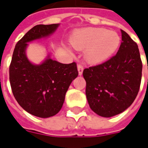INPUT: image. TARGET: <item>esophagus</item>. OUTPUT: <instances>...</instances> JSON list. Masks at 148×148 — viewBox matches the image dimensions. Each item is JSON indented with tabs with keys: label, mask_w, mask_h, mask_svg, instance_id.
Returning a JSON list of instances; mask_svg holds the SVG:
<instances>
[{
	"label": "esophagus",
	"mask_w": 148,
	"mask_h": 148,
	"mask_svg": "<svg viewBox=\"0 0 148 148\" xmlns=\"http://www.w3.org/2000/svg\"><path fill=\"white\" fill-rule=\"evenodd\" d=\"M77 69H78L79 75H81L83 74V71H84V65L82 64H79L77 65Z\"/></svg>",
	"instance_id": "esophagus-1"
}]
</instances>
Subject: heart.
Returning a JSON list of instances; mask_svg holds the SVG:
<instances>
[{
  "label": "heart",
  "instance_id": "heart-1",
  "mask_svg": "<svg viewBox=\"0 0 148 148\" xmlns=\"http://www.w3.org/2000/svg\"><path fill=\"white\" fill-rule=\"evenodd\" d=\"M71 43L79 50L87 49L86 58L92 64L107 60L117 51L121 43L119 34L105 28L90 27L79 31L72 38Z\"/></svg>",
  "mask_w": 148,
  "mask_h": 148
}]
</instances>
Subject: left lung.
<instances>
[{
    "instance_id": "left-lung-1",
    "label": "left lung",
    "mask_w": 148,
    "mask_h": 148,
    "mask_svg": "<svg viewBox=\"0 0 148 148\" xmlns=\"http://www.w3.org/2000/svg\"><path fill=\"white\" fill-rule=\"evenodd\" d=\"M121 31L122 42L117 54L83 72L90 108L104 117L129 108L140 87L143 65L137 44L125 31Z\"/></svg>"
}]
</instances>
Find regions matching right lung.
<instances>
[{"label": "right lung", "instance_id": "add662e5", "mask_svg": "<svg viewBox=\"0 0 148 148\" xmlns=\"http://www.w3.org/2000/svg\"><path fill=\"white\" fill-rule=\"evenodd\" d=\"M58 23L34 26L18 41L9 66V80L15 99L23 110L38 117L54 116L61 110L64 97L77 77L76 63L62 64L46 59L34 65L25 54L27 43L52 34Z\"/></svg>", "mask_w": 148, "mask_h": 148}]
</instances>
